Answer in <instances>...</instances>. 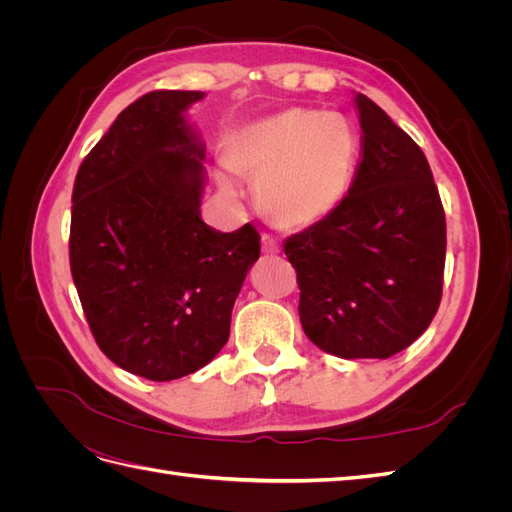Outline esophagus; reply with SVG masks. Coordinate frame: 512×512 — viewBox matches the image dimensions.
<instances>
[{
    "instance_id": "1",
    "label": "esophagus",
    "mask_w": 512,
    "mask_h": 512,
    "mask_svg": "<svg viewBox=\"0 0 512 512\" xmlns=\"http://www.w3.org/2000/svg\"><path fill=\"white\" fill-rule=\"evenodd\" d=\"M262 252L265 254H277L280 252V243L271 235H262Z\"/></svg>"
}]
</instances>
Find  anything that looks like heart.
Segmentation results:
<instances>
[{
	"instance_id": "obj_1",
	"label": "heart",
	"mask_w": 512,
	"mask_h": 512,
	"mask_svg": "<svg viewBox=\"0 0 512 512\" xmlns=\"http://www.w3.org/2000/svg\"><path fill=\"white\" fill-rule=\"evenodd\" d=\"M359 156V136L348 117L290 108L243 126L228 145L232 170L256 181L258 207L282 228L322 222L342 203ZM226 196L237 183L220 175Z\"/></svg>"
}]
</instances>
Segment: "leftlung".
<instances>
[{"label": "left lung", "instance_id": "left-lung-1", "mask_svg": "<svg viewBox=\"0 0 512 512\" xmlns=\"http://www.w3.org/2000/svg\"><path fill=\"white\" fill-rule=\"evenodd\" d=\"M354 104L363 134L350 190L284 252L305 335L342 359H389L438 312L446 220L423 149L367 96Z\"/></svg>", "mask_w": 512, "mask_h": 512}]
</instances>
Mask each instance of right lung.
Returning <instances> with one entry per match:
<instances>
[{"instance_id":"right-lung-1","label":"right lung","mask_w":512,"mask_h":512,"mask_svg":"<svg viewBox=\"0 0 512 512\" xmlns=\"http://www.w3.org/2000/svg\"><path fill=\"white\" fill-rule=\"evenodd\" d=\"M203 91H149L87 153L72 192L70 269L89 329L121 369L168 382L215 359L260 256L252 224L200 218L205 145L185 119Z\"/></svg>"}]
</instances>
